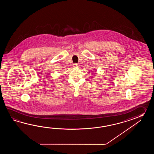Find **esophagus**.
Returning <instances> with one entry per match:
<instances>
[{
	"mask_svg": "<svg viewBox=\"0 0 154 154\" xmlns=\"http://www.w3.org/2000/svg\"><path fill=\"white\" fill-rule=\"evenodd\" d=\"M73 66L74 67H78L79 64L77 63H74V64H73Z\"/></svg>",
	"mask_w": 154,
	"mask_h": 154,
	"instance_id": "1",
	"label": "esophagus"
}]
</instances>
